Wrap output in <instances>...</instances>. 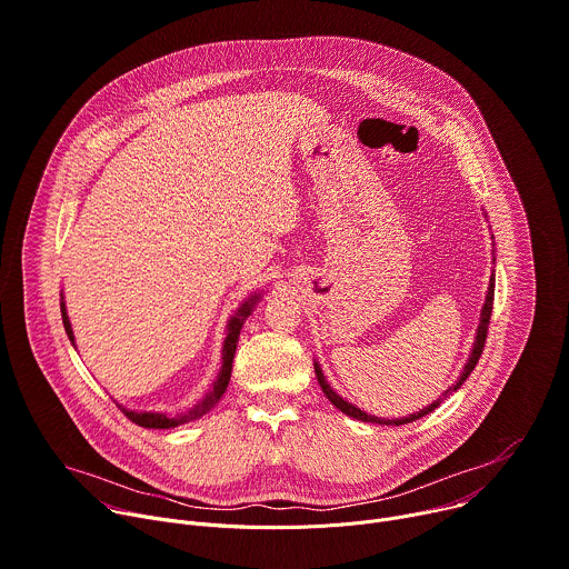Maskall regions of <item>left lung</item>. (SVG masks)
Returning a JSON list of instances; mask_svg holds the SVG:
<instances>
[{
	"label": "left lung",
	"mask_w": 569,
	"mask_h": 569,
	"mask_svg": "<svg viewBox=\"0 0 569 569\" xmlns=\"http://www.w3.org/2000/svg\"><path fill=\"white\" fill-rule=\"evenodd\" d=\"M492 301H495V274H492V279H490V286H488V295H486V303H483V308H481V320H479V329H477V338H475V347H472V353H470V358H468V363H465V368H462V372H460V379L456 381V386H451L449 390H445L442 392V397L440 399H436L433 403H429L427 408H422L420 412H412V416H408V418H401V420H386V418H375V416H368V412H363L360 408H356L353 403H349V401H345L340 395H336V390L327 383V379H325V375H322V368L316 363V377H318V381H320V388H322V392L327 395V399L338 408V410H342L345 416H349V418H353V420H358V422H372V425H386V427H401V425H408V422H416V420H420V418H425V416H429L431 410H436L440 403H442V399H447L451 392H456L462 383H465V379H468L470 375H472V370L477 368V363H479V358H481V351H483V347H486V338H488V325H490V316H492Z\"/></svg>",
	"instance_id": "obj_1"
}]
</instances>
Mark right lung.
<instances>
[{"label":"right lung","instance_id":"right-lung-1","mask_svg":"<svg viewBox=\"0 0 569 569\" xmlns=\"http://www.w3.org/2000/svg\"><path fill=\"white\" fill-rule=\"evenodd\" d=\"M258 301V295H251L240 308L238 313L229 320V333L224 338V347H222V370L213 383V388L203 395L201 401H197L190 410L186 412H179V416H166V412H138V410H129L124 408L122 403H118V408L124 412V416L138 425V427H144V429H172V427H179V425H188L192 420H199L203 418L206 412L213 410L216 403L220 401V397L224 395L227 386H229V379H231V368H233V356H236V347H238V336H240V329H242V322L247 320V316L251 313L253 303ZM61 316H63V327H66V333L68 338L74 342V333H72V327H70V320H68V313H66V303L61 301Z\"/></svg>","mask_w":569,"mask_h":569}]
</instances>
